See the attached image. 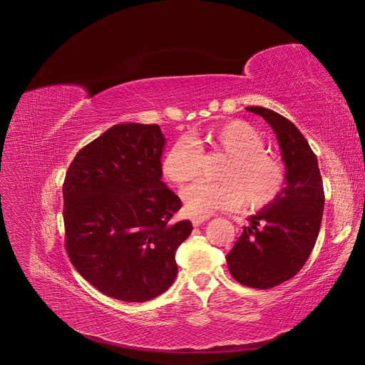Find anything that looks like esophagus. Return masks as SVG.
<instances>
[{
    "mask_svg": "<svg viewBox=\"0 0 365 365\" xmlns=\"http://www.w3.org/2000/svg\"><path fill=\"white\" fill-rule=\"evenodd\" d=\"M206 220H210V215H193V217H192L193 225H199V224L205 222Z\"/></svg>",
    "mask_w": 365,
    "mask_h": 365,
    "instance_id": "obj_1",
    "label": "esophagus"
}]
</instances>
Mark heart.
Listing matches in <instances>:
<instances>
[{"label":"heart","instance_id":"obj_1","mask_svg":"<svg viewBox=\"0 0 365 365\" xmlns=\"http://www.w3.org/2000/svg\"><path fill=\"white\" fill-rule=\"evenodd\" d=\"M195 143H173L162 158L163 175L173 184L195 180L202 169L203 151L227 155L217 173L220 181H199L182 192L187 212L210 215L220 210H233L242 205L247 211H259L281 196L287 182L284 163L269 154L264 136L247 121L233 120L206 129Z\"/></svg>","mask_w":365,"mask_h":365}]
</instances>
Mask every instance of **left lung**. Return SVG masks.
Instances as JSON below:
<instances>
[{"mask_svg": "<svg viewBox=\"0 0 365 365\" xmlns=\"http://www.w3.org/2000/svg\"><path fill=\"white\" fill-rule=\"evenodd\" d=\"M247 110L262 115L276 133L287 182L279 197L248 218L250 225L225 259L239 284L269 289L296 276L314 250L324 211V185L317 155L296 125L264 107Z\"/></svg>", "mask_w": 365, "mask_h": 365, "instance_id": "8db88e82", "label": "left lung"}]
</instances>
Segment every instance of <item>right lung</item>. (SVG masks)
<instances>
[{"instance_id": "obj_1", "label": "right lung", "mask_w": 365, "mask_h": 365, "mask_svg": "<svg viewBox=\"0 0 365 365\" xmlns=\"http://www.w3.org/2000/svg\"><path fill=\"white\" fill-rule=\"evenodd\" d=\"M159 125H114L83 147L65 175V247L76 270L106 296L143 303L175 281L188 220L162 181Z\"/></svg>"}]
</instances>
